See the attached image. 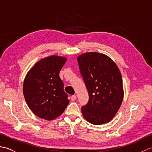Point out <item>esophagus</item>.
<instances>
[{"label":"esophagus","mask_w":152,"mask_h":152,"mask_svg":"<svg viewBox=\"0 0 152 152\" xmlns=\"http://www.w3.org/2000/svg\"><path fill=\"white\" fill-rule=\"evenodd\" d=\"M76 99V96L75 95L71 96V100H72V101H74Z\"/></svg>","instance_id":"34e87169"}]
</instances>
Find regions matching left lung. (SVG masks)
<instances>
[{"mask_svg": "<svg viewBox=\"0 0 152 152\" xmlns=\"http://www.w3.org/2000/svg\"><path fill=\"white\" fill-rule=\"evenodd\" d=\"M80 73L89 94L82 107L83 117L90 124L101 125L114 117L124 99L121 74L110 58L97 52L78 57Z\"/></svg>", "mask_w": 152, "mask_h": 152, "instance_id": "left-lung-1", "label": "left lung"}]
</instances>
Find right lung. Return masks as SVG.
Returning a JSON list of instances; mask_svg holds the SVG:
<instances>
[{"label":"right lung","mask_w":152,"mask_h":152,"mask_svg":"<svg viewBox=\"0 0 152 152\" xmlns=\"http://www.w3.org/2000/svg\"><path fill=\"white\" fill-rule=\"evenodd\" d=\"M65 57L51 56L41 59L28 71L23 91L28 107L38 117L52 120L63 114L69 103L59 76Z\"/></svg>","instance_id":"obj_1"}]
</instances>
